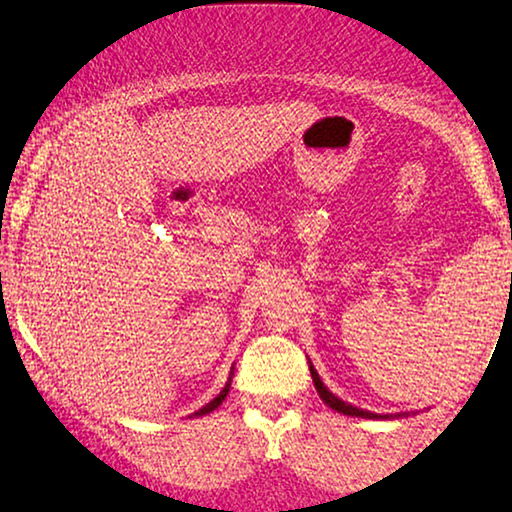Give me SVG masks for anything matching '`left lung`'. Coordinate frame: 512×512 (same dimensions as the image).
Returning a JSON list of instances; mask_svg holds the SVG:
<instances>
[{
  "label": "left lung",
  "mask_w": 512,
  "mask_h": 512,
  "mask_svg": "<svg viewBox=\"0 0 512 512\" xmlns=\"http://www.w3.org/2000/svg\"><path fill=\"white\" fill-rule=\"evenodd\" d=\"M309 371H312L314 387H316V392H319V397L323 399V404H328V406H331L333 411L342 413V416L368 418V420H390V418H401V416H409V413H373V411L359 409V406H352V404H347V401H342L340 397H335V394H333L331 390H328L326 385H323V380L319 378V373H316V368L312 366V361H309Z\"/></svg>",
  "instance_id": "8db88e82"
}]
</instances>
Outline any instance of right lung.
Listing matches in <instances>:
<instances>
[{
	"mask_svg": "<svg viewBox=\"0 0 512 512\" xmlns=\"http://www.w3.org/2000/svg\"><path fill=\"white\" fill-rule=\"evenodd\" d=\"M231 378H234V371H231V373H229V380H226V385L222 387V392H219V394H217V397H215V399H212V401H208V404H205V406H203V409H198L196 413H193V416H196V418H198V416H208V413H210V411H215V409H217V406H222V401L226 399V394H229V387H231Z\"/></svg>",
	"mask_w": 512,
	"mask_h": 512,
	"instance_id": "right-lung-1",
	"label": "right lung"
}]
</instances>
